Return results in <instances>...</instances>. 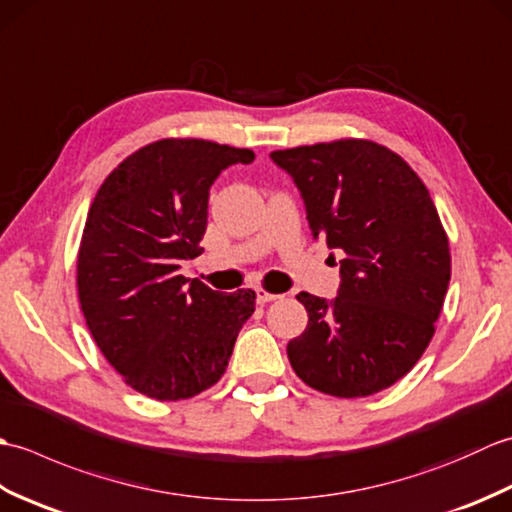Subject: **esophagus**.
Masks as SVG:
<instances>
[{"mask_svg": "<svg viewBox=\"0 0 512 512\" xmlns=\"http://www.w3.org/2000/svg\"><path fill=\"white\" fill-rule=\"evenodd\" d=\"M255 295H257V303H259V306H264V303H268V301L279 299V295H275V292H270V290H266V288H255Z\"/></svg>", "mask_w": 512, "mask_h": 512, "instance_id": "34e87169", "label": "esophagus"}]
</instances>
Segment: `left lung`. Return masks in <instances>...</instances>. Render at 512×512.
Listing matches in <instances>:
<instances>
[{"mask_svg": "<svg viewBox=\"0 0 512 512\" xmlns=\"http://www.w3.org/2000/svg\"><path fill=\"white\" fill-rule=\"evenodd\" d=\"M295 178L314 237L343 250L339 297L301 292L308 325L288 343L295 374L336 398L372 396L420 361L451 279L449 237L429 189L365 138L273 151Z\"/></svg>", "mask_w": 512, "mask_h": 512, "instance_id": "8db88e82", "label": "left lung"}]
</instances>
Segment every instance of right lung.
Segmentation results:
<instances>
[{
	"label": "right lung",
	"mask_w": 512,
	"mask_h": 512,
	"mask_svg": "<svg viewBox=\"0 0 512 512\" xmlns=\"http://www.w3.org/2000/svg\"><path fill=\"white\" fill-rule=\"evenodd\" d=\"M255 160L202 138H162L127 156L90 206L76 288L96 345L125 383L154 400H187L226 372L255 292L211 290L178 275L202 255L209 189Z\"/></svg>",
	"instance_id": "1"
}]
</instances>
